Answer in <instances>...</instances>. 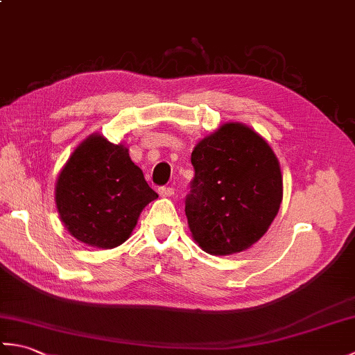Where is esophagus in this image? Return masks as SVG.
Returning <instances> with one entry per match:
<instances>
[{
    "instance_id": "obj_1",
    "label": "esophagus",
    "mask_w": 355,
    "mask_h": 355,
    "mask_svg": "<svg viewBox=\"0 0 355 355\" xmlns=\"http://www.w3.org/2000/svg\"><path fill=\"white\" fill-rule=\"evenodd\" d=\"M158 193H160V197H172L173 189L172 187H160V189H158Z\"/></svg>"
}]
</instances>
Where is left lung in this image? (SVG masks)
Segmentation results:
<instances>
[{
	"label": "left lung",
	"mask_w": 355,
	"mask_h": 355,
	"mask_svg": "<svg viewBox=\"0 0 355 355\" xmlns=\"http://www.w3.org/2000/svg\"><path fill=\"white\" fill-rule=\"evenodd\" d=\"M186 216L192 238L210 254L245 252L266 235L282 202L281 164L253 128L225 122L193 148Z\"/></svg>",
	"instance_id": "obj_1"
}]
</instances>
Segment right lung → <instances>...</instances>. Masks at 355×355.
I'll return each instance as SVG.
<instances>
[{"instance_id":"1","label":"right lung","mask_w":355,"mask_h":355,"mask_svg":"<svg viewBox=\"0 0 355 355\" xmlns=\"http://www.w3.org/2000/svg\"><path fill=\"white\" fill-rule=\"evenodd\" d=\"M157 198L123 143L114 145L99 132L79 143L55 186L64 227L80 243L105 250L123 244L141 210Z\"/></svg>"}]
</instances>
